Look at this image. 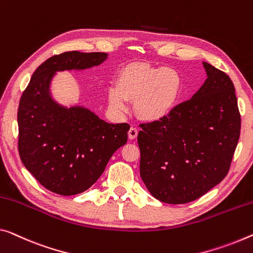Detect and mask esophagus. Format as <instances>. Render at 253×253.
<instances>
[{
  "instance_id": "1",
  "label": "esophagus",
  "mask_w": 253,
  "mask_h": 253,
  "mask_svg": "<svg viewBox=\"0 0 253 253\" xmlns=\"http://www.w3.org/2000/svg\"><path fill=\"white\" fill-rule=\"evenodd\" d=\"M127 135H129V139H131V140H133V139L137 138V135H138V129H137V127L131 126L129 132H127Z\"/></svg>"
}]
</instances>
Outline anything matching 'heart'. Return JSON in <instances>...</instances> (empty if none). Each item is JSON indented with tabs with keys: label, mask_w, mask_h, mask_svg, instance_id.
Listing matches in <instances>:
<instances>
[{
	"label": "heart",
	"mask_w": 253,
	"mask_h": 253,
	"mask_svg": "<svg viewBox=\"0 0 253 253\" xmlns=\"http://www.w3.org/2000/svg\"><path fill=\"white\" fill-rule=\"evenodd\" d=\"M182 79L176 70L148 63H131L120 71L116 84L108 88L110 107L124 113L127 100L143 121H158L174 110L181 96Z\"/></svg>",
	"instance_id": "heart-1"
}]
</instances>
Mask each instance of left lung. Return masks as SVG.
<instances>
[{"label":"left lung","instance_id":"left-lung-1","mask_svg":"<svg viewBox=\"0 0 253 253\" xmlns=\"http://www.w3.org/2000/svg\"><path fill=\"white\" fill-rule=\"evenodd\" d=\"M207 79L165 118L140 124V176L153 196L180 205L204 196L227 175L241 131L231 78L204 62Z\"/></svg>","mask_w":253,"mask_h":253}]
</instances>
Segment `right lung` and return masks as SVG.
<instances>
[{"mask_svg": "<svg viewBox=\"0 0 253 253\" xmlns=\"http://www.w3.org/2000/svg\"><path fill=\"white\" fill-rule=\"evenodd\" d=\"M107 59L106 53L64 52L36 69L18 108V149L21 162L49 191L81 193L95 183L108 161L126 145L127 123L111 124L87 108L63 107L49 95L56 71L84 70Z\"/></svg>", "mask_w": 253, "mask_h": 253, "instance_id": "right-lung-1", "label": "right lung"}]
</instances>
